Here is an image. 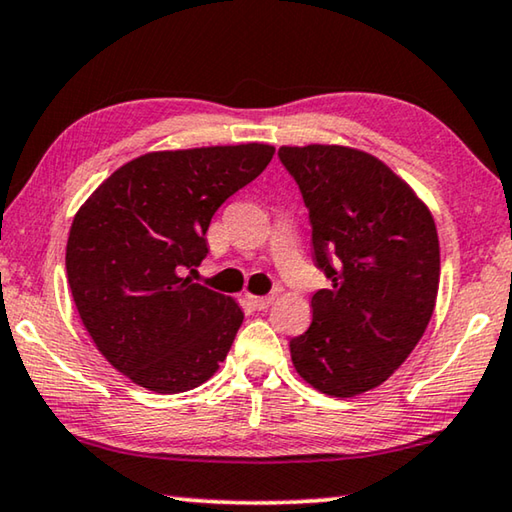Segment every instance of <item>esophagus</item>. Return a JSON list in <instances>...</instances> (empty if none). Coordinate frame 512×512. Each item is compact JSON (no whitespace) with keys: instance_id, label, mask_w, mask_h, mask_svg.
<instances>
[{"instance_id":"obj_1","label":"esophagus","mask_w":512,"mask_h":512,"mask_svg":"<svg viewBox=\"0 0 512 512\" xmlns=\"http://www.w3.org/2000/svg\"><path fill=\"white\" fill-rule=\"evenodd\" d=\"M246 298H248V303L253 305V310H257V312H264L266 307L271 305V298H269V296H253V294H246Z\"/></svg>"}]
</instances>
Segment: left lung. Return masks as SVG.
Masks as SVG:
<instances>
[{
	"label": "left lung",
	"mask_w": 512,
	"mask_h": 512,
	"mask_svg": "<svg viewBox=\"0 0 512 512\" xmlns=\"http://www.w3.org/2000/svg\"><path fill=\"white\" fill-rule=\"evenodd\" d=\"M310 209L314 262L330 289L289 342L298 376L355 396L392 376L424 335L440 287V241L428 207L394 170L344 145L278 150Z\"/></svg>",
	"instance_id": "left-lung-1"
}]
</instances>
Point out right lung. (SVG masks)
Instances as JSON below:
<instances>
[{
  "label": "right lung",
  "instance_id": "add662e5",
  "mask_svg": "<svg viewBox=\"0 0 512 512\" xmlns=\"http://www.w3.org/2000/svg\"><path fill=\"white\" fill-rule=\"evenodd\" d=\"M273 152L266 143L148 152L81 205L66 248L68 285L97 351L132 383L180 394L221 367L243 312L184 273L207 257L216 209Z\"/></svg>",
  "mask_w": 512,
  "mask_h": 512
}]
</instances>
